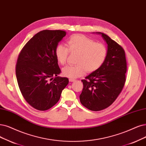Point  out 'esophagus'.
I'll use <instances>...</instances> for the list:
<instances>
[{
	"instance_id": "esophagus-1",
	"label": "esophagus",
	"mask_w": 146,
	"mask_h": 146,
	"mask_svg": "<svg viewBox=\"0 0 146 146\" xmlns=\"http://www.w3.org/2000/svg\"><path fill=\"white\" fill-rule=\"evenodd\" d=\"M69 81L70 82H74V81H75V79H74L73 78H69Z\"/></svg>"
}]
</instances>
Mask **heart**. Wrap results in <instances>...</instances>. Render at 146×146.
I'll use <instances>...</instances> for the list:
<instances>
[{
    "instance_id": "heart-1",
    "label": "heart",
    "mask_w": 146,
    "mask_h": 146,
    "mask_svg": "<svg viewBox=\"0 0 146 146\" xmlns=\"http://www.w3.org/2000/svg\"><path fill=\"white\" fill-rule=\"evenodd\" d=\"M67 46L59 44L55 48L57 61L61 65L66 63L69 55L78 54L75 66H67L62 68L64 76L76 78L82 76L87 71L93 73L101 67L107 56L106 47L96 42L87 36L80 34L72 35L67 41Z\"/></svg>"
}]
</instances>
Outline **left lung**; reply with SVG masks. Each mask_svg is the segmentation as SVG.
I'll return each mask as SVG.
<instances>
[{
	"label": "left lung",
	"instance_id": "left-lung-1",
	"mask_svg": "<svg viewBox=\"0 0 146 146\" xmlns=\"http://www.w3.org/2000/svg\"><path fill=\"white\" fill-rule=\"evenodd\" d=\"M99 34L107 43V56L100 68L82 80L84 88L79 96L82 105L94 111L103 110L113 104L125 84L127 71L123 48L109 36Z\"/></svg>",
	"mask_w": 146,
	"mask_h": 146
}]
</instances>
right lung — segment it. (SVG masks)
<instances>
[{
  "mask_svg": "<svg viewBox=\"0 0 146 146\" xmlns=\"http://www.w3.org/2000/svg\"><path fill=\"white\" fill-rule=\"evenodd\" d=\"M66 32L61 30H43L30 39L20 52L15 73L21 93L34 108L46 111L60 99L68 84L61 73L55 48Z\"/></svg>",
  "mask_w": 146,
  "mask_h": 146,
  "instance_id": "obj_1",
  "label": "right lung"
}]
</instances>
